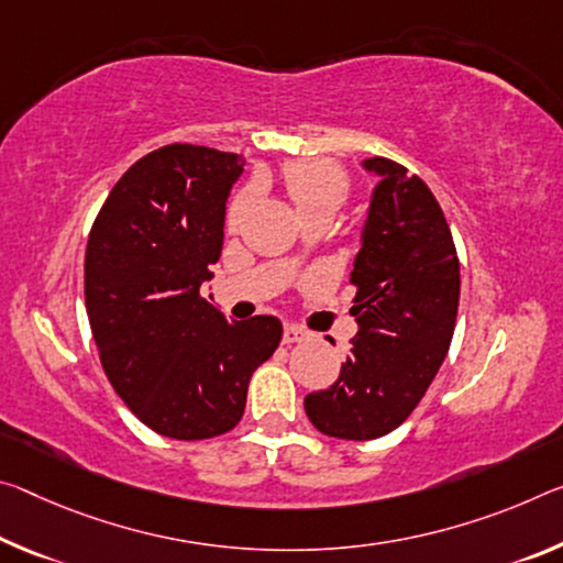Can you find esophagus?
I'll return each instance as SVG.
<instances>
[{"instance_id":"1","label":"esophagus","mask_w":563,"mask_h":563,"mask_svg":"<svg viewBox=\"0 0 563 563\" xmlns=\"http://www.w3.org/2000/svg\"><path fill=\"white\" fill-rule=\"evenodd\" d=\"M308 338V333L298 325H285L283 330V343L285 345H292V343H302Z\"/></svg>"}]
</instances>
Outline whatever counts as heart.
<instances>
[{
	"label": "heart",
	"mask_w": 563,
	"mask_h": 563,
	"mask_svg": "<svg viewBox=\"0 0 563 563\" xmlns=\"http://www.w3.org/2000/svg\"><path fill=\"white\" fill-rule=\"evenodd\" d=\"M283 185L288 190L292 205H296L300 218L330 216L333 218L343 208L351 192V177L345 169L328 157H300L283 165ZM253 200V190L245 187L228 205V222L238 225L245 216L247 205Z\"/></svg>",
	"instance_id": "heart-1"
}]
</instances>
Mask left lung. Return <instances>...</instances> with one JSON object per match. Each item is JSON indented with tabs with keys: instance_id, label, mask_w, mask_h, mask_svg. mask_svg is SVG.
Wrapping results in <instances>:
<instances>
[{
	"instance_id": "obj_1",
	"label": "left lung",
	"mask_w": 563,
	"mask_h": 563,
	"mask_svg": "<svg viewBox=\"0 0 563 563\" xmlns=\"http://www.w3.org/2000/svg\"><path fill=\"white\" fill-rule=\"evenodd\" d=\"M363 165L380 183L351 271L358 335L333 386L306 396L310 423L343 441L380 439L413 413L449 353L461 296L456 245L428 185L388 157Z\"/></svg>"
}]
</instances>
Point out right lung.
<instances>
[{
    "instance_id": "obj_1",
    "label": "right lung",
    "mask_w": 563,
    "mask_h": 563,
    "mask_svg": "<svg viewBox=\"0 0 563 563\" xmlns=\"http://www.w3.org/2000/svg\"><path fill=\"white\" fill-rule=\"evenodd\" d=\"M243 165L202 145L153 150L89 230L85 302L104 376L142 423L175 441L233 431L250 376L283 338L278 318L228 320L200 292Z\"/></svg>"
}]
</instances>
